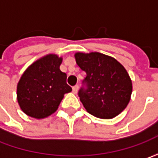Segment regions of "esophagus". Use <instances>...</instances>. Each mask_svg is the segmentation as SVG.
Instances as JSON below:
<instances>
[{"instance_id": "obj_1", "label": "esophagus", "mask_w": 158, "mask_h": 158, "mask_svg": "<svg viewBox=\"0 0 158 158\" xmlns=\"http://www.w3.org/2000/svg\"><path fill=\"white\" fill-rule=\"evenodd\" d=\"M78 89H79V87H78V85H75L73 88H72V90H73V92L76 94L77 93V91H78Z\"/></svg>"}]
</instances>
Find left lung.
Here are the masks:
<instances>
[{"instance_id":"left-lung-1","label":"left lung","mask_w":158,"mask_h":158,"mask_svg":"<svg viewBox=\"0 0 158 158\" xmlns=\"http://www.w3.org/2000/svg\"><path fill=\"white\" fill-rule=\"evenodd\" d=\"M75 57L86 73L78 91L84 108L98 118L116 117L127 107L132 94L127 70L114 58L100 52H77Z\"/></svg>"}]
</instances>
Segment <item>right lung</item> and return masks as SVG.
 <instances>
[{"mask_svg": "<svg viewBox=\"0 0 158 158\" xmlns=\"http://www.w3.org/2000/svg\"><path fill=\"white\" fill-rule=\"evenodd\" d=\"M62 59L48 54L31 64L17 84V101L22 111L36 118L51 115L58 109L65 93L72 88L60 66Z\"/></svg>", "mask_w": 158, "mask_h": 158, "instance_id": "obj_1", "label": "right lung"}]
</instances>
